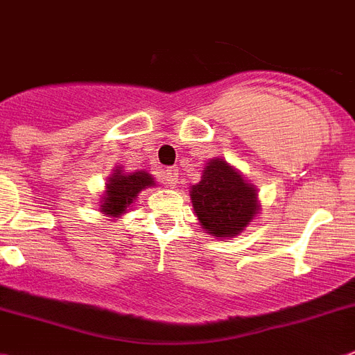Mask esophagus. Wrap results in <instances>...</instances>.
<instances>
[{
    "instance_id": "1",
    "label": "esophagus",
    "mask_w": 355,
    "mask_h": 355,
    "mask_svg": "<svg viewBox=\"0 0 355 355\" xmlns=\"http://www.w3.org/2000/svg\"><path fill=\"white\" fill-rule=\"evenodd\" d=\"M164 180L169 187H175L178 182V171L175 168L164 169Z\"/></svg>"
}]
</instances>
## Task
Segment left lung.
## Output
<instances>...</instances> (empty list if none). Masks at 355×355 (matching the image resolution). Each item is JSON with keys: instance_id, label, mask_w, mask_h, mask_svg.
<instances>
[{"instance_id": "obj_1", "label": "left lung", "mask_w": 355, "mask_h": 355, "mask_svg": "<svg viewBox=\"0 0 355 355\" xmlns=\"http://www.w3.org/2000/svg\"><path fill=\"white\" fill-rule=\"evenodd\" d=\"M191 200L203 229L214 237H232L250 223L259 211L257 193L223 159L211 160Z\"/></svg>"}]
</instances>
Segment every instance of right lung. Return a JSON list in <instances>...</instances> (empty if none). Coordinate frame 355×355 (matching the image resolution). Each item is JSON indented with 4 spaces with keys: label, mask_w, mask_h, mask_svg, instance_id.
<instances>
[{
    "label": "right lung",
    "mask_w": 355,
    "mask_h": 355,
    "mask_svg": "<svg viewBox=\"0 0 355 355\" xmlns=\"http://www.w3.org/2000/svg\"><path fill=\"white\" fill-rule=\"evenodd\" d=\"M152 175L146 171L123 175L121 169H118L107 184V196L101 205V212L109 216H119L121 212H125L126 207H130L141 189L152 186Z\"/></svg>",
    "instance_id": "add662e5"
}]
</instances>
